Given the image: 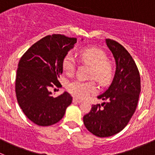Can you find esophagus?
<instances>
[{"mask_svg":"<svg viewBox=\"0 0 155 155\" xmlns=\"http://www.w3.org/2000/svg\"><path fill=\"white\" fill-rule=\"evenodd\" d=\"M73 101V103H77V104H80V103L82 102V101L77 99V98H74Z\"/></svg>","mask_w":155,"mask_h":155,"instance_id":"esophagus-1","label":"esophagus"}]
</instances>
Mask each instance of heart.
Masks as SVG:
<instances>
[{
    "mask_svg": "<svg viewBox=\"0 0 155 155\" xmlns=\"http://www.w3.org/2000/svg\"><path fill=\"white\" fill-rule=\"evenodd\" d=\"M82 61L91 66L90 70V77L94 78L101 85H106L112 79L113 76V65L107 60V54L103 50L97 48H87L82 50L79 53ZM63 70L67 74L71 76L75 70V60L70 53L67 54L62 62ZM70 93L74 97L81 99L87 97L91 94L96 92L97 87L93 81L83 82L76 80L68 86Z\"/></svg>",
    "mask_w": 155,
    "mask_h": 155,
    "instance_id": "heart-1",
    "label": "heart"
}]
</instances>
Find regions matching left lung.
I'll list each match as a JSON object with an SVG mask.
<instances>
[{"instance_id": "left-lung-1", "label": "left lung", "mask_w": 155, "mask_h": 155, "mask_svg": "<svg viewBox=\"0 0 155 155\" xmlns=\"http://www.w3.org/2000/svg\"><path fill=\"white\" fill-rule=\"evenodd\" d=\"M106 43L116 68L111 85L97 98L108 102L93 105L83 117L87 130L99 137H111L125 127L135 112L141 91L140 73L130 53L115 40L106 39Z\"/></svg>"}]
</instances>
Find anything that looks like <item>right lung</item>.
I'll return each instance as SVG.
<instances>
[{
    "label": "right lung",
    "mask_w": 155,
    "mask_h": 155,
    "mask_svg": "<svg viewBox=\"0 0 155 155\" xmlns=\"http://www.w3.org/2000/svg\"><path fill=\"white\" fill-rule=\"evenodd\" d=\"M76 38L61 34L43 37L27 50L20 59L15 78L17 101L25 115L39 126L58 122L72 103L67 91L54 97L49 91L58 87L62 62L74 47Z\"/></svg>",
    "instance_id": "right-lung-1"
}]
</instances>
